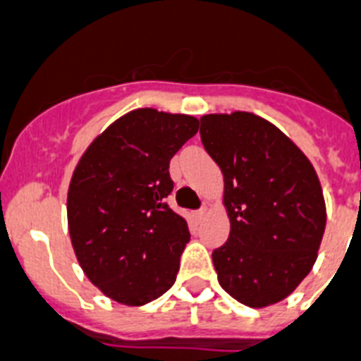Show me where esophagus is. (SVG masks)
Returning <instances> with one entry per match:
<instances>
[{
	"label": "esophagus",
	"mask_w": 361,
	"mask_h": 361,
	"mask_svg": "<svg viewBox=\"0 0 361 361\" xmlns=\"http://www.w3.org/2000/svg\"><path fill=\"white\" fill-rule=\"evenodd\" d=\"M204 214H207V207L199 208L197 212H195V217H197V219H201V217H204Z\"/></svg>",
	"instance_id": "esophagus-1"
}]
</instances>
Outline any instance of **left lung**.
I'll return each instance as SVG.
<instances>
[{"label":"left lung","instance_id":"8db88e82","mask_svg":"<svg viewBox=\"0 0 361 361\" xmlns=\"http://www.w3.org/2000/svg\"><path fill=\"white\" fill-rule=\"evenodd\" d=\"M199 133L221 168L231 219L228 240L212 252L217 281L241 305H275L317 258L326 225L317 173L281 129L251 112L202 116Z\"/></svg>","mask_w":361,"mask_h":361}]
</instances>
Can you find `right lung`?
<instances>
[{
  "instance_id": "right-lung-1",
  "label": "right lung",
  "mask_w": 361,
  "mask_h": 361,
  "mask_svg": "<svg viewBox=\"0 0 361 361\" xmlns=\"http://www.w3.org/2000/svg\"><path fill=\"white\" fill-rule=\"evenodd\" d=\"M199 120L138 109L88 145L68 190V228L77 260L109 299L142 306L173 286L190 240L168 204L169 160Z\"/></svg>"
}]
</instances>
